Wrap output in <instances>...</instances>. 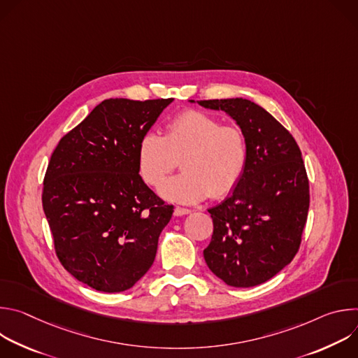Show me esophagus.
<instances>
[{
    "label": "esophagus",
    "mask_w": 358,
    "mask_h": 358,
    "mask_svg": "<svg viewBox=\"0 0 358 358\" xmlns=\"http://www.w3.org/2000/svg\"><path fill=\"white\" fill-rule=\"evenodd\" d=\"M191 213V210H188V208H181V207H177L176 210H174V215L176 217H182V215H188Z\"/></svg>",
    "instance_id": "esophagus-1"
}]
</instances>
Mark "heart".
I'll return each mask as SVG.
<instances>
[{
    "mask_svg": "<svg viewBox=\"0 0 358 358\" xmlns=\"http://www.w3.org/2000/svg\"><path fill=\"white\" fill-rule=\"evenodd\" d=\"M138 169L143 180L160 185L178 166L181 174L160 187V195L178 203H196L207 196L229 194L241 181L248 160V144L238 126L199 110L176 116L164 136L145 133L138 144Z\"/></svg>",
    "mask_w": 358,
    "mask_h": 358,
    "instance_id": "b5f03b06",
    "label": "heart"
}]
</instances>
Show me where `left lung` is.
Masks as SVG:
<instances>
[{"instance_id": "1", "label": "left lung", "mask_w": 358, "mask_h": 358, "mask_svg": "<svg viewBox=\"0 0 358 358\" xmlns=\"http://www.w3.org/2000/svg\"><path fill=\"white\" fill-rule=\"evenodd\" d=\"M196 103L225 112L248 144L241 181L229 196L208 210L214 232L203 259L229 286L261 285L292 262L308 220L309 180L300 148L271 113L248 99Z\"/></svg>"}]
</instances>
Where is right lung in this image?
<instances>
[{"instance_id": "add662e5", "label": "right lung", "mask_w": 358, "mask_h": 358, "mask_svg": "<svg viewBox=\"0 0 358 358\" xmlns=\"http://www.w3.org/2000/svg\"><path fill=\"white\" fill-rule=\"evenodd\" d=\"M174 99H106L65 134L48 164L42 207L58 258L79 282L127 290L155 262L174 207L140 177L138 144Z\"/></svg>"}]
</instances>
